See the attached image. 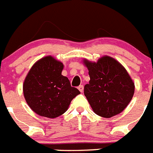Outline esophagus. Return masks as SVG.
<instances>
[{
    "mask_svg": "<svg viewBox=\"0 0 153 153\" xmlns=\"http://www.w3.org/2000/svg\"><path fill=\"white\" fill-rule=\"evenodd\" d=\"M79 88V90L81 92H83V89H84V86H83L82 85H79V88Z\"/></svg>",
    "mask_w": 153,
    "mask_h": 153,
    "instance_id": "1",
    "label": "esophagus"
}]
</instances>
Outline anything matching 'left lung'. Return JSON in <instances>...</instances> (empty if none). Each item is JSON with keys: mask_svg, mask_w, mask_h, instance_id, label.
Segmentation results:
<instances>
[{"mask_svg": "<svg viewBox=\"0 0 153 153\" xmlns=\"http://www.w3.org/2000/svg\"><path fill=\"white\" fill-rule=\"evenodd\" d=\"M90 77L84 87V94L93 111L109 118L120 114L131 102L134 84L120 63L105 56L97 62L85 60Z\"/></svg>", "mask_w": 153, "mask_h": 153, "instance_id": "8db88e82", "label": "left lung"}]
</instances>
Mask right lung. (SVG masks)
<instances>
[{
  "label": "right lung",
  "mask_w": 153,
  "mask_h": 153,
  "mask_svg": "<svg viewBox=\"0 0 153 153\" xmlns=\"http://www.w3.org/2000/svg\"><path fill=\"white\" fill-rule=\"evenodd\" d=\"M64 65L51 56L34 64L23 85L25 100L39 116L55 118L68 108L73 99L80 93L61 74Z\"/></svg>",
  "instance_id": "obj_1"
}]
</instances>
